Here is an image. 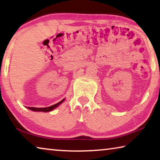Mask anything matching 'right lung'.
Returning <instances> with one entry per match:
<instances>
[{"instance_id": "1", "label": "right lung", "mask_w": 160, "mask_h": 160, "mask_svg": "<svg viewBox=\"0 0 160 160\" xmlns=\"http://www.w3.org/2000/svg\"><path fill=\"white\" fill-rule=\"evenodd\" d=\"M63 99V100H61V102H59L57 104H55L52 105V106L51 107H46V108H36V107H28V109H31L32 111H34V112H51V111H52L53 109H55V108L57 107L59 104H61L62 102L64 101Z\"/></svg>"}]
</instances>
